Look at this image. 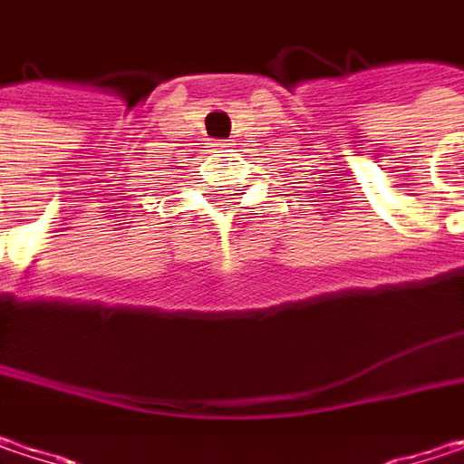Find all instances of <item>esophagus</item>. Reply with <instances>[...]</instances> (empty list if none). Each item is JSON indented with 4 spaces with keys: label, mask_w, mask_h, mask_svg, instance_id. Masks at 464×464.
Segmentation results:
<instances>
[{
    "label": "esophagus",
    "mask_w": 464,
    "mask_h": 464,
    "mask_svg": "<svg viewBox=\"0 0 464 464\" xmlns=\"http://www.w3.org/2000/svg\"><path fill=\"white\" fill-rule=\"evenodd\" d=\"M229 145H232V142H227V140H218V142H214V145H211V148H216V150H224V148H229Z\"/></svg>",
    "instance_id": "esophagus-1"
}]
</instances>
